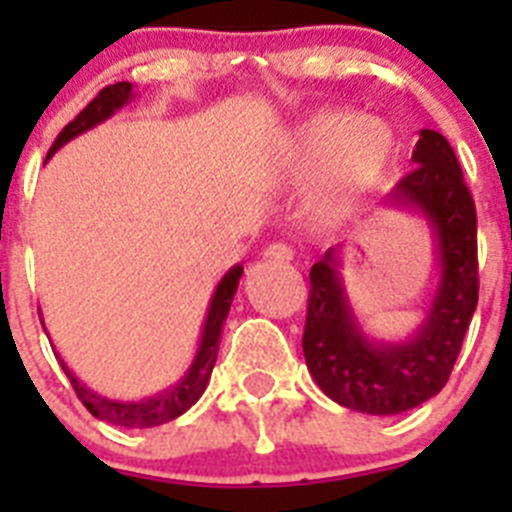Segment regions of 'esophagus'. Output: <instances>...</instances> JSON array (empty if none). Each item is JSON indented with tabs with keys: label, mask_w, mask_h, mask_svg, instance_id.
Masks as SVG:
<instances>
[{
	"label": "esophagus",
	"mask_w": 512,
	"mask_h": 512,
	"mask_svg": "<svg viewBox=\"0 0 512 512\" xmlns=\"http://www.w3.org/2000/svg\"><path fill=\"white\" fill-rule=\"evenodd\" d=\"M292 248L287 246V243H271V246L264 248V259L266 261H277V264H287V261H292Z\"/></svg>",
	"instance_id": "1"
}]
</instances>
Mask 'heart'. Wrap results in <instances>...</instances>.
I'll list each match as a JSON object with an SVG mask.
<instances>
[{
  "label": "heart",
  "mask_w": 512,
  "mask_h": 512,
  "mask_svg": "<svg viewBox=\"0 0 512 512\" xmlns=\"http://www.w3.org/2000/svg\"><path fill=\"white\" fill-rule=\"evenodd\" d=\"M395 158L397 135L387 122L364 120L351 110H323L289 133L282 174L295 184L323 174L312 212L320 225H330L387 179Z\"/></svg>",
  "instance_id": "obj_1"
}]
</instances>
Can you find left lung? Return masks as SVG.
<instances>
[{"label": "left lung", "instance_id": "obj_1", "mask_svg": "<svg viewBox=\"0 0 512 512\" xmlns=\"http://www.w3.org/2000/svg\"><path fill=\"white\" fill-rule=\"evenodd\" d=\"M413 164L384 200L425 217L436 238L441 277L413 336L392 343L366 336L343 287L338 246L310 269L307 369L330 400L356 413L397 415L438 395L477 310V210L454 148L436 130H420Z\"/></svg>", "mask_w": 512, "mask_h": 512}]
</instances>
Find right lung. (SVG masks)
Here are the masks:
<instances>
[{"label": "right lung", "instance_id": "right-lung-1", "mask_svg": "<svg viewBox=\"0 0 512 512\" xmlns=\"http://www.w3.org/2000/svg\"><path fill=\"white\" fill-rule=\"evenodd\" d=\"M130 99H133V84H130V81H117L112 87H104L102 92H99L97 97H94L92 102H89L87 107L61 130V133H58V138L53 140L51 151H48V158H51L58 148L66 146L71 138L87 133V130H92L99 122L110 120L117 110H122V107L130 102ZM48 158H45V161H48ZM241 274L243 266H233L215 287V295H212L210 310H207L205 318V328H202L200 348H197V354H194L192 366H189L187 374H184L174 387H169V390L158 392V395L146 397V400L138 402L107 400V397L89 390L87 384H81L79 379H76V374L61 361L63 372L69 377L71 387H74V392L79 395V400L84 402V408H87L94 418L104 420V423L122 425V428H153V425H164L169 423V420L179 418L182 413H187L194 402L200 400L207 382H210L212 366H215L217 359V348H220V333H223L225 318H228L230 305H233V295L235 289H238V282H241ZM40 323H43V315H40ZM45 336H48V333H45Z\"/></svg>", "mask_w": 512, "mask_h": 512}]
</instances>
